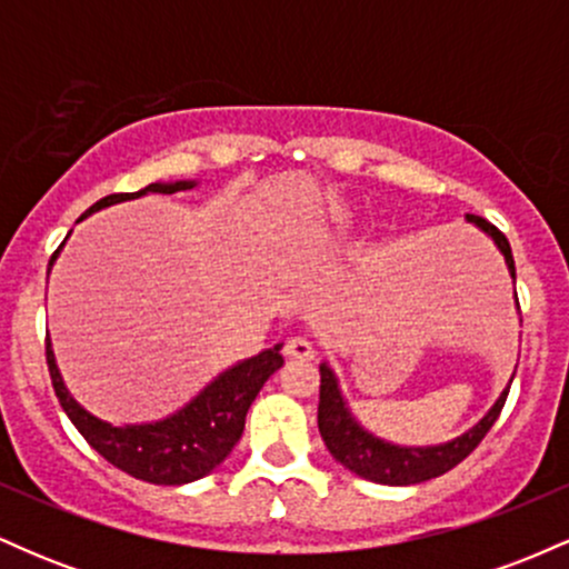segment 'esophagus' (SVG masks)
I'll use <instances>...</instances> for the list:
<instances>
[{
  "mask_svg": "<svg viewBox=\"0 0 569 569\" xmlns=\"http://www.w3.org/2000/svg\"><path fill=\"white\" fill-rule=\"evenodd\" d=\"M283 352H286V356H289V358H299V361H310V358L316 356V348H312L310 339H305V337H291V339H286Z\"/></svg>",
  "mask_w": 569,
  "mask_h": 569,
  "instance_id": "1",
  "label": "esophagus"
}]
</instances>
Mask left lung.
I'll return each instance as SVG.
<instances>
[{"label": "left lung", "mask_w": 569, "mask_h": 569, "mask_svg": "<svg viewBox=\"0 0 569 569\" xmlns=\"http://www.w3.org/2000/svg\"><path fill=\"white\" fill-rule=\"evenodd\" d=\"M468 221H473L479 230H485L489 238L495 240V246L500 248V253L506 257L508 272L516 280V267H513V253L511 243L502 234L498 227L489 224L487 219L473 217L468 213ZM519 307V299H516ZM513 382V377H511ZM508 388L502 390L495 407L481 417L468 433L457 436V439L447 443H436V447H401V443H390L380 439V436L369 433L361 422L352 417L345 401L342 390H339L337 375L331 371L329 363H321V401H318V430H321V439L329 449L331 457L337 462H342L348 471H352L361 479L377 481V485H390V487H407V485H420V481L436 479V476L452 471L457 462L466 460L468 455L479 447L481 439L487 436V430L495 426V420L500 417L502 403H506Z\"/></svg>", "instance_id": "left-lung-1"}]
</instances>
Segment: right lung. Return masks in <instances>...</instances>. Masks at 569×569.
<instances>
[{
  "label": "right lung",
  "instance_id": "right-lung-1",
  "mask_svg": "<svg viewBox=\"0 0 569 569\" xmlns=\"http://www.w3.org/2000/svg\"><path fill=\"white\" fill-rule=\"evenodd\" d=\"M194 184L198 181H168V184L154 181V184L139 189V192L107 194L96 206H90L84 217L114 206V202L136 200L149 192L173 194L181 192V189H192ZM58 251L50 259V267H53ZM44 356H48L50 380H53L58 401H61L69 420L74 422V428L84 436V441L120 471L133 476V479L162 487L189 485V481L202 479V476L221 466L224 457L232 452L234 443L240 441V436H243L246 415L253 398L259 396L270 375H276L283 367L280 345H276V348L262 350L259 356L246 358V361L221 371L217 380L206 385L187 407L168 415L166 420L139 422V426H112V422L98 420L74 401V396L63 385L61 371H58L50 339L44 345Z\"/></svg>",
  "mask_w": 569,
  "mask_h": 569
}]
</instances>
